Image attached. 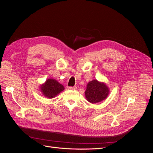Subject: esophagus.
I'll use <instances>...</instances> for the list:
<instances>
[{"mask_svg":"<svg viewBox=\"0 0 153 153\" xmlns=\"http://www.w3.org/2000/svg\"><path fill=\"white\" fill-rule=\"evenodd\" d=\"M69 89H71V90H76L77 89V87L76 86H74V87H69Z\"/></svg>","mask_w":153,"mask_h":153,"instance_id":"34e87169","label":"esophagus"}]
</instances>
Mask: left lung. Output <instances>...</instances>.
Listing matches in <instances>:
<instances>
[{"mask_svg": "<svg viewBox=\"0 0 153 153\" xmlns=\"http://www.w3.org/2000/svg\"><path fill=\"white\" fill-rule=\"evenodd\" d=\"M109 89L103 83L94 80L88 83L85 95L88 101L96 103L104 100L108 96Z\"/></svg>", "mask_w": 153, "mask_h": 153, "instance_id": "1", "label": "left lung"}]
</instances>
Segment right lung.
I'll use <instances>...</instances> for the list:
<instances>
[{"instance_id":"right-lung-1","label":"right lung","mask_w":153,"mask_h":153,"mask_svg":"<svg viewBox=\"0 0 153 153\" xmlns=\"http://www.w3.org/2000/svg\"><path fill=\"white\" fill-rule=\"evenodd\" d=\"M42 93L48 98H53L64 90V86L54 79H48L43 85H41Z\"/></svg>"}]
</instances>
